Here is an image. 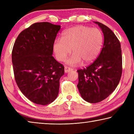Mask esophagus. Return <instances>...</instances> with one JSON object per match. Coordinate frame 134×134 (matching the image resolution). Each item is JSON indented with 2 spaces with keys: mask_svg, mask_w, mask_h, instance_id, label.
Instances as JSON below:
<instances>
[{
  "mask_svg": "<svg viewBox=\"0 0 134 134\" xmlns=\"http://www.w3.org/2000/svg\"><path fill=\"white\" fill-rule=\"evenodd\" d=\"M71 70H72V69H71V68L68 67H64V71H65V72H69L70 71H71Z\"/></svg>",
  "mask_w": 134,
  "mask_h": 134,
  "instance_id": "esophagus-1",
  "label": "esophagus"
}]
</instances>
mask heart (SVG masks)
Masks as SVG:
<instances>
[{
    "mask_svg": "<svg viewBox=\"0 0 134 134\" xmlns=\"http://www.w3.org/2000/svg\"><path fill=\"white\" fill-rule=\"evenodd\" d=\"M103 41L102 33L99 29L78 25L65 31L62 39L55 40L53 51L57 59L62 62L71 49L73 54L66 60L69 65H77L81 61L84 64H89L98 56Z\"/></svg>",
    "mask_w": 134,
    "mask_h": 134,
    "instance_id": "1",
    "label": "heart"
}]
</instances>
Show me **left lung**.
<instances>
[{
    "label": "left lung",
    "instance_id": "left-lung-1",
    "mask_svg": "<svg viewBox=\"0 0 134 134\" xmlns=\"http://www.w3.org/2000/svg\"><path fill=\"white\" fill-rule=\"evenodd\" d=\"M98 25L104 36L100 54L94 63L85 69L77 70V87L82 98L87 102L98 103L116 89L121 77V44L112 31L105 25Z\"/></svg>",
    "mask_w": 134,
    "mask_h": 134
}]
</instances>
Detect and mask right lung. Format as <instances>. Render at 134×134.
<instances>
[{"label": "right lung", "instance_id": "1", "mask_svg": "<svg viewBox=\"0 0 134 134\" xmlns=\"http://www.w3.org/2000/svg\"><path fill=\"white\" fill-rule=\"evenodd\" d=\"M60 25L38 22L22 31L12 53L15 79L21 92L38 105L51 103L57 97L64 67L52 55Z\"/></svg>", "mask_w": 134, "mask_h": 134}]
</instances>
